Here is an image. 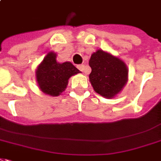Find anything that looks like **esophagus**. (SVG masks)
I'll return each instance as SVG.
<instances>
[{"label":"esophagus","instance_id":"obj_1","mask_svg":"<svg viewBox=\"0 0 161 161\" xmlns=\"http://www.w3.org/2000/svg\"><path fill=\"white\" fill-rule=\"evenodd\" d=\"M77 67L80 71H85V64H80Z\"/></svg>","mask_w":161,"mask_h":161}]
</instances>
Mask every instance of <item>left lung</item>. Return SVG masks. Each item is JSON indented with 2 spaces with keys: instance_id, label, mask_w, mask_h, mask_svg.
I'll use <instances>...</instances> for the list:
<instances>
[{
  "instance_id": "left-lung-1",
  "label": "left lung",
  "mask_w": 161,
  "mask_h": 161,
  "mask_svg": "<svg viewBox=\"0 0 161 161\" xmlns=\"http://www.w3.org/2000/svg\"><path fill=\"white\" fill-rule=\"evenodd\" d=\"M92 72L89 79L94 91L106 98H112L120 92L128 80V69L122 60L97 50L89 60Z\"/></svg>"
}]
</instances>
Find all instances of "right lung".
<instances>
[{"instance_id": "obj_1", "label": "right lung", "mask_w": 161, "mask_h": 161, "mask_svg": "<svg viewBox=\"0 0 161 161\" xmlns=\"http://www.w3.org/2000/svg\"><path fill=\"white\" fill-rule=\"evenodd\" d=\"M57 54L50 52L37 67L36 80L42 92L52 97L59 96L67 87L69 79L80 73L70 62L58 63Z\"/></svg>"}]
</instances>
